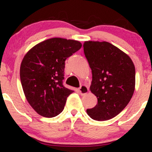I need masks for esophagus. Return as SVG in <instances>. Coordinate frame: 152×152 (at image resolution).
Listing matches in <instances>:
<instances>
[{"mask_svg": "<svg viewBox=\"0 0 152 152\" xmlns=\"http://www.w3.org/2000/svg\"><path fill=\"white\" fill-rule=\"evenodd\" d=\"M88 91H89L88 87H87V86H85V85H82L79 88V93H80L81 95H82V96H83V95L87 94V93H88Z\"/></svg>", "mask_w": 152, "mask_h": 152, "instance_id": "obj_1", "label": "esophagus"}]
</instances>
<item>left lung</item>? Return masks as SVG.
I'll return each mask as SVG.
<instances>
[{"label":"left lung","instance_id":"8db88e82","mask_svg":"<svg viewBox=\"0 0 152 152\" xmlns=\"http://www.w3.org/2000/svg\"><path fill=\"white\" fill-rule=\"evenodd\" d=\"M84 52L92 70V93L98 103L87 113L96 121L115 117L126 107L135 88V68L131 58L108 42L85 41Z\"/></svg>","mask_w":152,"mask_h":152}]
</instances>
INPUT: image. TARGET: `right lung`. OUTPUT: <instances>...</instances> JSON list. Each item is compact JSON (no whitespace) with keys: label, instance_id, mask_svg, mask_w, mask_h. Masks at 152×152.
Returning a JSON list of instances; mask_svg holds the SVG:
<instances>
[{"label":"right lung","instance_id":"right-lung-1","mask_svg":"<svg viewBox=\"0 0 152 152\" xmlns=\"http://www.w3.org/2000/svg\"><path fill=\"white\" fill-rule=\"evenodd\" d=\"M81 47L79 41L53 37L37 44L24 56L21 85L27 102L39 115L52 118L64 110L73 93L62 85L65 61Z\"/></svg>","mask_w":152,"mask_h":152}]
</instances>
